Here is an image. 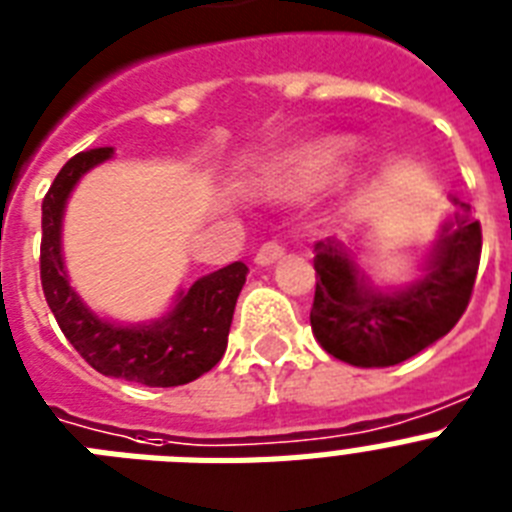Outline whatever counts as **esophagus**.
Returning a JSON list of instances; mask_svg holds the SVG:
<instances>
[{
    "label": "esophagus",
    "mask_w": 512,
    "mask_h": 512,
    "mask_svg": "<svg viewBox=\"0 0 512 512\" xmlns=\"http://www.w3.org/2000/svg\"><path fill=\"white\" fill-rule=\"evenodd\" d=\"M283 252H286V249H283V244L268 242V244H263V247H260V252L255 255V263L263 265V268H265V265H273V263H278V260H281Z\"/></svg>",
    "instance_id": "obj_1"
}]
</instances>
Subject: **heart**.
<instances>
[{
	"instance_id": "b5f03b06",
	"label": "heart",
	"mask_w": 512,
	"mask_h": 512,
	"mask_svg": "<svg viewBox=\"0 0 512 512\" xmlns=\"http://www.w3.org/2000/svg\"><path fill=\"white\" fill-rule=\"evenodd\" d=\"M349 148V137H320L312 143L296 145L265 166L260 184L276 197H296L320 190L341 174Z\"/></svg>"
}]
</instances>
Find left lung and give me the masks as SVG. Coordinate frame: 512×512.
I'll use <instances>...</instances> for the list:
<instances>
[{
  "label": "left lung",
  "instance_id": "1",
  "mask_svg": "<svg viewBox=\"0 0 512 512\" xmlns=\"http://www.w3.org/2000/svg\"><path fill=\"white\" fill-rule=\"evenodd\" d=\"M424 273L403 289H375L336 239L315 244V302L309 312L317 343L354 367H393L442 336L466 312L474 291L482 226L471 205L455 200Z\"/></svg>",
  "mask_w": 512,
  "mask_h": 512
}]
</instances>
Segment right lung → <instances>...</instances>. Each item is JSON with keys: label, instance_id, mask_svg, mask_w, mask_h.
Returning a JSON list of instances; mask_svg holds the SVG:
<instances>
[{"label": "right lung", "instance_id": "add662e5", "mask_svg": "<svg viewBox=\"0 0 512 512\" xmlns=\"http://www.w3.org/2000/svg\"><path fill=\"white\" fill-rule=\"evenodd\" d=\"M114 148H93L64 163L41 205V286L49 309L75 351L106 377L140 382L148 388L187 385L221 362L229 343L236 299L247 281V265L197 278L179 291L163 317L145 325L103 320L70 286L62 260V218L67 197L93 166L109 161Z\"/></svg>", "mask_w": 512, "mask_h": 512}]
</instances>
